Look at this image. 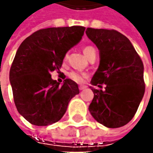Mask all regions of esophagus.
Masks as SVG:
<instances>
[{"label": "esophagus", "mask_w": 153, "mask_h": 153, "mask_svg": "<svg viewBox=\"0 0 153 153\" xmlns=\"http://www.w3.org/2000/svg\"><path fill=\"white\" fill-rule=\"evenodd\" d=\"M86 88H87V87H86V86H84V85H80L79 86L80 90H83V89H85Z\"/></svg>", "instance_id": "1"}]
</instances>
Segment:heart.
<instances>
[{
	"label": "heart",
	"instance_id": "b5f03b06",
	"mask_svg": "<svg viewBox=\"0 0 153 153\" xmlns=\"http://www.w3.org/2000/svg\"><path fill=\"white\" fill-rule=\"evenodd\" d=\"M95 52H96L95 49H94L93 47H90V46L85 47V48H83V53H84V55H85L87 58H88L93 53H95ZM66 58H67V55L65 56V59H66ZM68 76H69V77L72 80V81L77 82V83H82V82H83L85 78L87 77V74L79 73V72H76V71H71V72H70V73L68 74Z\"/></svg>",
	"mask_w": 153,
	"mask_h": 153
}]
</instances>
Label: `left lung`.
<instances>
[{"instance_id": "obj_1", "label": "left lung", "mask_w": 153, "mask_h": 153, "mask_svg": "<svg viewBox=\"0 0 153 153\" xmlns=\"http://www.w3.org/2000/svg\"><path fill=\"white\" fill-rule=\"evenodd\" d=\"M87 36L100 51V65L92 77L95 89L88 110L107 128L124 126L134 117L144 96V65L130 41L114 30L88 28Z\"/></svg>"}]
</instances>
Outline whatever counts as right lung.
<instances>
[{
  "label": "right lung",
  "mask_w": 153,
  "mask_h": 153,
  "mask_svg": "<svg viewBox=\"0 0 153 153\" xmlns=\"http://www.w3.org/2000/svg\"><path fill=\"white\" fill-rule=\"evenodd\" d=\"M84 30L83 26L39 30L18 48L9 80L18 111L33 125L60 120L70 100L79 94L76 82L67 78L60 86L50 73L59 71L66 53L82 40Z\"/></svg>",
  "instance_id": "right-lung-1"
}]
</instances>
